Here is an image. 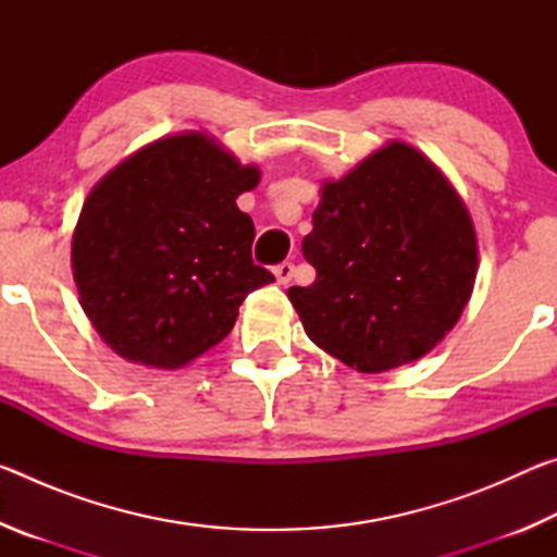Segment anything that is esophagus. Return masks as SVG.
<instances>
[{"mask_svg": "<svg viewBox=\"0 0 557 557\" xmlns=\"http://www.w3.org/2000/svg\"><path fill=\"white\" fill-rule=\"evenodd\" d=\"M272 272H275L280 285H287V282L295 277V265H292V262H280V265H275V270Z\"/></svg>", "mask_w": 557, "mask_h": 557, "instance_id": "1", "label": "esophagus"}]
</instances>
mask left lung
Segmentation results:
<instances>
[{
  "mask_svg": "<svg viewBox=\"0 0 557 557\" xmlns=\"http://www.w3.org/2000/svg\"><path fill=\"white\" fill-rule=\"evenodd\" d=\"M301 252L309 287L287 297L307 336L361 373L422 358L465 312L476 280V233L445 174L388 143L322 186Z\"/></svg>",
  "mask_w": 557,
  "mask_h": 557,
  "instance_id": "left-lung-1",
  "label": "left lung"
}]
</instances>
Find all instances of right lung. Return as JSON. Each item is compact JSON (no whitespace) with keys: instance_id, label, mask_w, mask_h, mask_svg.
Listing matches in <instances>:
<instances>
[{"instance_id":"right-lung-1","label":"right lung","mask_w":557,"mask_h":557,"mask_svg":"<svg viewBox=\"0 0 557 557\" xmlns=\"http://www.w3.org/2000/svg\"><path fill=\"white\" fill-rule=\"evenodd\" d=\"M260 182L203 132L162 137L100 178L73 233L83 312L117 356L182 369L223 342L272 272L235 199Z\"/></svg>"}]
</instances>
